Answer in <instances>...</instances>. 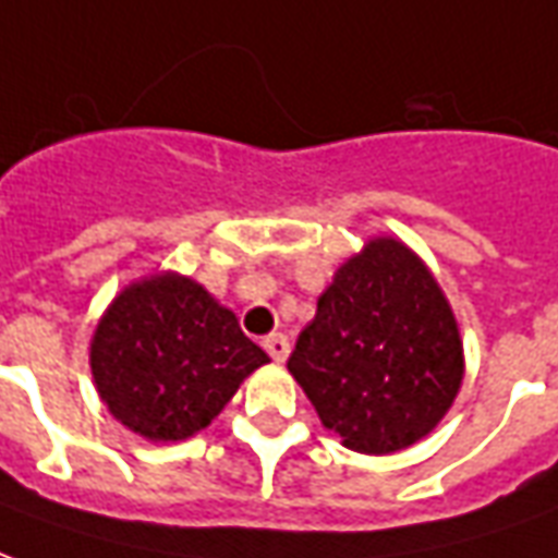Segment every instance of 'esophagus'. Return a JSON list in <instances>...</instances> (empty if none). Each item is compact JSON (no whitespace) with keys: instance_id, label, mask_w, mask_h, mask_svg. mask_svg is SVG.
I'll use <instances>...</instances> for the list:
<instances>
[{"instance_id":"34e87169","label":"esophagus","mask_w":558,"mask_h":558,"mask_svg":"<svg viewBox=\"0 0 558 558\" xmlns=\"http://www.w3.org/2000/svg\"><path fill=\"white\" fill-rule=\"evenodd\" d=\"M264 351L270 353L276 363H284L288 353H291V341H288V336H282V332H270V336L264 339Z\"/></svg>"}]
</instances>
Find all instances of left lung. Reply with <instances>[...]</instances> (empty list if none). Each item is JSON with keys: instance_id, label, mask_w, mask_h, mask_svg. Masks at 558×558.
I'll return each mask as SVG.
<instances>
[{"instance_id": "left-lung-1", "label": "left lung", "mask_w": 558, "mask_h": 558, "mask_svg": "<svg viewBox=\"0 0 558 558\" xmlns=\"http://www.w3.org/2000/svg\"><path fill=\"white\" fill-rule=\"evenodd\" d=\"M288 372L341 446L392 454L428 437L458 398L461 329L428 264L384 234L336 270Z\"/></svg>"}]
</instances>
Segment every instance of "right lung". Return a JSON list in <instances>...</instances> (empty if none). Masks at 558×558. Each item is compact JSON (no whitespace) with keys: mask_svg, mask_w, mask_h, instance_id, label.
Listing matches in <instances>:
<instances>
[{"mask_svg":"<svg viewBox=\"0 0 558 558\" xmlns=\"http://www.w3.org/2000/svg\"><path fill=\"white\" fill-rule=\"evenodd\" d=\"M100 401L133 434L178 442L207 428L270 356L190 276L160 270L121 288L88 348Z\"/></svg>","mask_w":558,"mask_h":558,"instance_id":"add662e5","label":"right lung"}]
</instances>
